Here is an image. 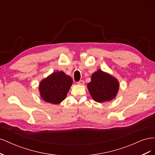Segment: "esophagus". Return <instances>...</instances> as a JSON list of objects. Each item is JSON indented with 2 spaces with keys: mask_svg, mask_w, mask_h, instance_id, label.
Instances as JSON below:
<instances>
[{
  "mask_svg": "<svg viewBox=\"0 0 155 155\" xmlns=\"http://www.w3.org/2000/svg\"><path fill=\"white\" fill-rule=\"evenodd\" d=\"M77 83L79 84V85H83V84L85 83V82H84L83 80H80V81H79Z\"/></svg>",
  "mask_w": 155,
  "mask_h": 155,
  "instance_id": "obj_1",
  "label": "esophagus"
}]
</instances>
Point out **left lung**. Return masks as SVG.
<instances>
[{"instance_id": "8db88e82", "label": "left lung", "mask_w": 155, "mask_h": 155, "mask_svg": "<svg viewBox=\"0 0 155 155\" xmlns=\"http://www.w3.org/2000/svg\"><path fill=\"white\" fill-rule=\"evenodd\" d=\"M87 87L92 97L97 102L110 101L116 96L119 83L110 75L98 70L91 77V81Z\"/></svg>"}]
</instances>
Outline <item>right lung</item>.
<instances>
[{
	"label": "right lung",
	"instance_id": "obj_1",
	"mask_svg": "<svg viewBox=\"0 0 155 155\" xmlns=\"http://www.w3.org/2000/svg\"><path fill=\"white\" fill-rule=\"evenodd\" d=\"M72 84V78L63 72H54L41 82V96L46 102L59 104L66 97Z\"/></svg>",
	"mask_w": 155,
	"mask_h": 155
}]
</instances>
